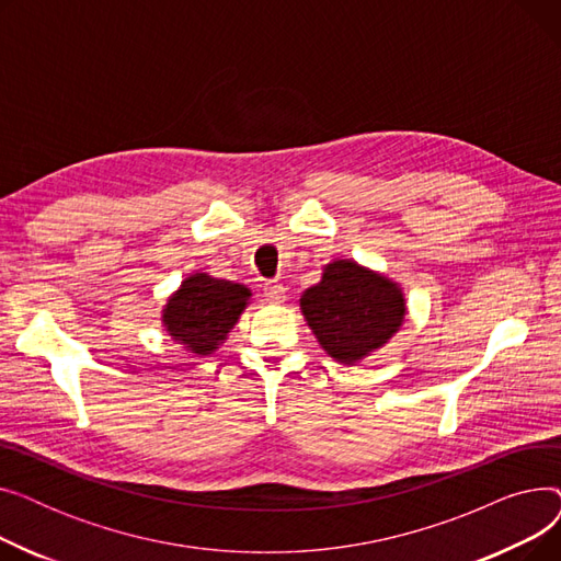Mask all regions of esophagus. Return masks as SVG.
Segmentation results:
<instances>
[{"instance_id": "34e87169", "label": "esophagus", "mask_w": 561, "mask_h": 561, "mask_svg": "<svg viewBox=\"0 0 561 561\" xmlns=\"http://www.w3.org/2000/svg\"><path fill=\"white\" fill-rule=\"evenodd\" d=\"M263 296L268 302H284L286 300V288L279 282H265L263 284Z\"/></svg>"}]
</instances>
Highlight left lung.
I'll use <instances>...</instances> for the list:
<instances>
[{
    "instance_id": "left-lung-1",
    "label": "left lung",
    "mask_w": 561,
    "mask_h": 561,
    "mask_svg": "<svg viewBox=\"0 0 561 561\" xmlns=\"http://www.w3.org/2000/svg\"><path fill=\"white\" fill-rule=\"evenodd\" d=\"M307 325L339 364H357L389 343L404 320L398 284L355 261H334L300 298Z\"/></svg>"
}]
</instances>
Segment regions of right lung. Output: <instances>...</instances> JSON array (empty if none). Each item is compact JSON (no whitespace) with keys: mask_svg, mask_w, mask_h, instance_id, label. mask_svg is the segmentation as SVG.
Returning a JSON list of instances; mask_svg holds the SVG:
<instances>
[{"mask_svg":"<svg viewBox=\"0 0 561 561\" xmlns=\"http://www.w3.org/2000/svg\"><path fill=\"white\" fill-rule=\"evenodd\" d=\"M250 296L243 284L195 273L168 300L163 325L176 343L195 355H211L239 322Z\"/></svg>","mask_w":561,"mask_h":561,"instance_id":"right-lung-1","label":"right lung"}]
</instances>
